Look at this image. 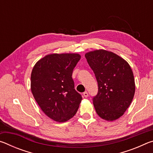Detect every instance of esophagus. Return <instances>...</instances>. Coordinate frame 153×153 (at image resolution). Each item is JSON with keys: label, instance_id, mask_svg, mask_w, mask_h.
<instances>
[{"label": "esophagus", "instance_id": "obj_1", "mask_svg": "<svg viewBox=\"0 0 153 153\" xmlns=\"http://www.w3.org/2000/svg\"><path fill=\"white\" fill-rule=\"evenodd\" d=\"M83 95H84V97H88V93L87 92H84V93H83Z\"/></svg>", "mask_w": 153, "mask_h": 153}]
</instances>
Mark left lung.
I'll return each mask as SVG.
<instances>
[{"label": "left lung", "instance_id": "1", "mask_svg": "<svg viewBox=\"0 0 153 153\" xmlns=\"http://www.w3.org/2000/svg\"><path fill=\"white\" fill-rule=\"evenodd\" d=\"M97 78L98 92L93 98L96 112L107 121L122 116L132 101L135 81L132 70L125 59L103 49L85 54Z\"/></svg>", "mask_w": 153, "mask_h": 153}]
</instances>
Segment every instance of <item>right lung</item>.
Returning a JSON list of instances; mask_svg holds the SVG:
<instances>
[{
  "mask_svg": "<svg viewBox=\"0 0 153 153\" xmlns=\"http://www.w3.org/2000/svg\"><path fill=\"white\" fill-rule=\"evenodd\" d=\"M80 59L77 53H53L40 59L32 69L33 97L45 115L57 122L73 117L82 101L71 77Z\"/></svg>",
  "mask_w": 153,
  "mask_h": 153,
  "instance_id": "add662e5",
  "label": "right lung"
}]
</instances>
